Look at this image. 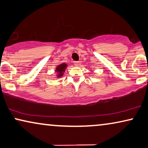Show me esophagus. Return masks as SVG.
<instances>
[{"label": "esophagus", "mask_w": 148, "mask_h": 148, "mask_svg": "<svg viewBox=\"0 0 148 148\" xmlns=\"http://www.w3.org/2000/svg\"><path fill=\"white\" fill-rule=\"evenodd\" d=\"M80 64V62L79 61H75L74 62V65L75 66H79Z\"/></svg>", "instance_id": "esophagus-1"}]
</instances>
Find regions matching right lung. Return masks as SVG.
Segmentation results:
<instances>
[{
    "label": "right lung",
    "mask_w": 148,
    "mask_h": 148,
    "mask_svg": "<svg viewBox=\"0 0 148 148\" xmlns=\"http://www.w3.org/2000/svg\"><path fill=\"white\" fill-rule=\"evenodd\" d=\"M67 64L65 62H62L60 63V64L58 65L55 69V72L56 73V77L57 78H60L61 77H62L63 75H64V73L66 70V67H67Z\"/></svg>",
    "instance_id": "add662e5"
}]
</instances>
